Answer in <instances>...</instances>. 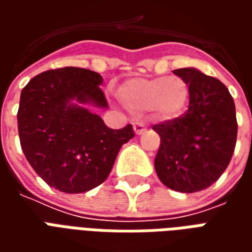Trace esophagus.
<instances>
[{
  "label": "esophagus",
  "instance_id": "34e87169",
  "mask_svg": "<svg viewBox=\"0 0 252 252\" xmlns=\"http://www.w3.org/2000/svg\"><path fill=\"white\" fill-rule=\"evenodd\" d=\"M133 131H135L136 135H142V133L147 131V128L143 123H133Z\"/></svg>",
  "mask_w": 252,
  "mask_h": 252
}]
</instances>
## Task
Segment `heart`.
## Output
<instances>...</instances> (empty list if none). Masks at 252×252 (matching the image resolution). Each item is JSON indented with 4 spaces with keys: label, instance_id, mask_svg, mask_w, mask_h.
I'll list each match as a JSON object with an SVG mask.
<instances>
[{
    "label": "heart",
    "instance_id": "1",
    "mask_svg": "<svg viewBox=\"0 0 252 252\" xmlns=\"http://www.w3.org/2000/svg\"><path fill=\"white\" fill-rule=\"evenodd\" d=\"M189 93V83L181 77L131 78L119 86L117 98L135 115L150 109L160 120H173L184 113Z\"/></svg>",
    "mask_w": 252,
    "mask_h": 252
}]
</instances>
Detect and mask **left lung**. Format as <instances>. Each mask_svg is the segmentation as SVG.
Returning a JSON list of instances; mask_svg holds the SVG:
<instances>
[{"instance_id": "8db88e82", "label": "left lung", "mask_w": 252, "mask_h": 252, "mask_svg": "<svg viewBox=\"0 0 252 252\" xmlns=\"http://www.w3.org/2000/svg\"><path fill=\"white\" fill-rule=\"evenodd\" d=\"M173 72L189 83V108L181 117L153 126L160 136L154 163L163 185L194 193L215 184L228 167L238 135L236 110L216 78L193 67Z\"/></svg>"}]
</instances>
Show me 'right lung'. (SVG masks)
Returning a JSON list of instances; mask_svg holds the SVG:
<instances>
[{
	"mask_svg": "<svg viewBox=\"0 0 252 252\" xmlns=\"http://www.w3.org/2000/svg\"><path fill=\"white\" fill-rule=\"evenodd\" d=\"M98 72L63 67L32 78L17 112L25 158L46 184L63 193H83L109 175L131 124L112 129L86 108H108Z\"/></svg>",
	"mask_w": 252,
	"mask_h": 252,
	"instance_id": "1",
	"label": "right lung"
}]
</instances>
